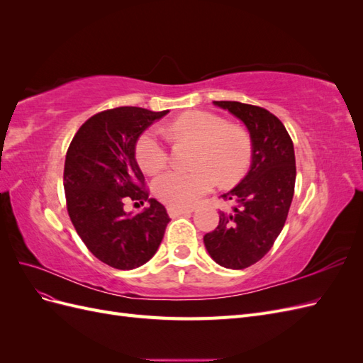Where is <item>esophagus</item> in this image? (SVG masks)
<instances>
[{
	"mask_svg": "<svg viewBox=\"0 0 363 363\" xmlns=\"http://www.w3.org/2000/svg\"><path fill=\"white\" fill-rule=\"evenodd\" d=\"M194 211V208H183V207H172V206H168V213L171 218H175V216H180V215H184V213H191Z\"/></svg>",
	"mask_w": 363,
	"mask_h": 363,
	"instance_id": "1",
	"label": "esophagus"
}]
</instances>
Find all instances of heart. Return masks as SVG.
<instances>
[{
	"instance_id": "heart-1",
	"label": "heart",
	"mask_w": 363,
	"mask_h": 363,
	"mask_svg": "<svg viewBox=\"0 0 363 363\" xmlns=\"http://www.w3.org/2000/svg\"><path fill=\"white\" fill-rule=\"evenodd\" d=\"M175 138L199 144L192 164L194 171L169 169L152 183L160 201L172 207H189L211 192L216 179L223 184L238 182L251 162V139L247 131L230 125L228 121L212 112L192 111L179 116L168 128ZM135 157L140 169L156 174L168 163V148L160 130L150 127L136 140Z\"/></svg>"
}]
</instances>
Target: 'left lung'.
I'll list each match as a JSON object with an SVG mask.
<instances>
[{"label": "left lung", "instance_id": "8db88e82", "mask_svg": "<svg viewBox=\"0 0 363 363\" xmlns=\"http://www.w3.org/2000/svg\"><path fill=\"white\" fill-rule=\"evenodd\" d=\"M247 125L251 168L236 188L221 195L230 204L218 227L204 235L211 257L230 269L255 265L276 242L286 223L295 189V152L281 121L267 108L239 101H213Z\"/></svg>", "mask_w": 363, "mask_h": 363}]
</instances>
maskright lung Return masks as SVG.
Wrapping results in <instances>:
<instances>
[{"instance_id": "1", "label": "right lung", "mask_w": 363, "mask_h": 363, "mask_svg": "<svg viewBox=\"0 0 363 363\" xmlns=\"http://www.w3.org/2000/svg\"><path fill=\"white\" fill-rule=\"evenodd\" d=\"M168 111L115 107L95 113L79 128L67 151L63 186L71 223L92 255L116 269H133L157 251L171 221L167 208L148 199L135 159L136 140ZM131 201L150 206L125 214Z\"/></svg>"}]
</instances>
